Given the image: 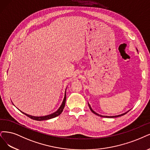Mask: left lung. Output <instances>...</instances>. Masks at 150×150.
<instances>
[{
	"instance_id": "8db88e82",
	"label": "left lung",
	"mask_w": 150,
	"mask_h": 150,
	"mask_svg": "<svg viewBox=\"0 0 150 150\" xmlns=\"http://www.w3.org/2000/svg\"><path fill=\"white\" fill-rule=\"evenodd\" d=\"M136 49H137V51H138V50H137V49L136 48ZM88 106H89V108H90V110H91V112H93V113H94L95 114H96V115H98V116H100V117H107V118H115V117H120V116H122V115H125V114H127V112H128L129 111H130V110H131V109H130V110H129L128 111H127V112H124V113H123V114H119V115H112V116H109V115H101V114H98L97 112H96L95 111H94V110L92 109V108H91V106L90 105V104L88 103Z\"/></svg>"
}]
</instances>
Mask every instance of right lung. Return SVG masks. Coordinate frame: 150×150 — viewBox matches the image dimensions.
Listing matches in <instances>:
<instances>
[{
	"instance_id": "1",
	"label": "right lung",
	"mask_w": 150,
	"mask_h": 150,
	"mask_svg": "<svg viewBox=\"0 0 150 150\" xmlns=\"http://www.w3.org/2000/svg\"><path fill=\"white\" fill-rule=\"evenodd\" d=\"M67 90V88H66ZM66 90L65 91V95H64V98L63 99V101L62 103V104L60 105V106L59 107V108L56 110V111L51 114H49V115H43V116H34V115H29V114H27L23 112H22L21 110H20V112H21L23 114H24L25 115H26L28 117H29L30 118H31V119L33 120H38V121H41V120H49V119H51L52 118H54L55 117H57V116L59 115L62 112L64 108L65 107V101H66Z\"/></svg>"
}]
</instances>
